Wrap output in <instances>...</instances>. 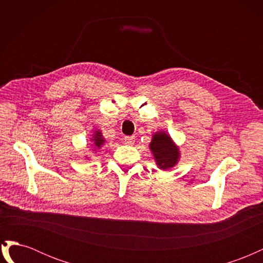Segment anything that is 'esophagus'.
Masks as SVG:
<instances>
[{
    "label": "esophagus",
    "mask_w": 263,
    "mask_h": 263,
    "mask_svg": "<svg viewBox=\"0 0 263 263\" xmlns=\"http://www.w3.org/2000/svg\"><path fill=\"white\" fill-rule=\"evenodd\" d=\"M124 141H125V144H127V145H133L135 142V137L134 136H125Z\"/></svg>",
    "instance_id": "obj_1"
}]
</instances>
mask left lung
Wrapping results in <instances>:
<instances>
[{
  "mask_svg": "<svg viewBox=\"0 0 263 263\" xmlns=\"http://www.w3.org/2000/svg\"><path fill=\"white\" fill-rule=\"evenodd\" d=\"M157 164L160 169H169L178 162L179 150L173 145L171 138L164 133H157L150 144Z\"/></svg>",
  "mask_w": 263,
  "mask_h": 263,
  "instance_id": "1",
  "label": "left lung"
}]
</instances>
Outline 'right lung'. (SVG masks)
I'll return each instance as SVG.
<instances>
[{"mask_svg":"<svg viewBox=\"0 0 263 263\" xmlns=\"http://www.w3.org/2000/svg\"><path fill=\"white\" fill-rule=\"evenodd\" d=\"M93 144H94V146L95 147H98V148H100L102 145H103V142H104V139L102 138V135H101V133L100 132H97L95 133V135L93 136ZM94 147V148H95Z\"/></svg>","mask_w":263,"mask_h":263,"instance_id":"right-lung-1","label":"right lung"}]
</instances>
